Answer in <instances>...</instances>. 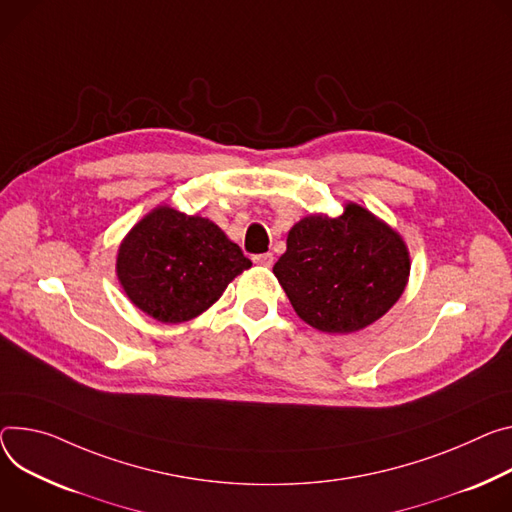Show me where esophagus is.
Returning a JSON list of instances; mask_svg holds the SVG:
<instances>
[{"mask_svg":"<svg viewBox=\"0 0 512 512\" xmlns=\"http://www.w3.org/2000/svg\"><path fill=\"white\" fill-rule=\"evenodd\" d=\"M253 261L261 267H271L273 265V255L271 253H261V255H255Z\"/></svg>","mask_w":512,"mask_h":512,"instance_id":"1","label":"esophagus"}]
</instances>
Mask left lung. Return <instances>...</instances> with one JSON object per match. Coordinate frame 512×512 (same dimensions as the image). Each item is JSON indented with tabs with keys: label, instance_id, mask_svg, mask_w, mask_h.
<instances>
[{
	"label": "left lung",
	"instance_id": "1",
	"mask_svg": "<svg viewBox=\"0 0 512 512\" xmlns=\"http://www.w3.org/2000/svg\"><path fill=\"white\" fill-rule=\"evenodd\" d=\"M296 314L322 333H355L402 296L410 259L390 226L357 204L337 218L306 216L273 265Z\"/></svg>",
	"mask_w": 512,
	"mask_h": 512
}]
</instances>
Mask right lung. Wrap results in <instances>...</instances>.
Masks as SVG:
<instances>
[{
	"instance_id": "obj_1",
	"label": "right lung",
	"mask_w": 512,
	"mask_h": 512,
	"mask_svg": "<svg viewBox=\"0 0 512 512\" xmlns=\"http://www.w3.org/2000/svg\"><path fill=\"white\" fill-rule=\"evenodd\" d=\"M241 247L208 218L161 206L138 222L120 245L118 280L143 312L185 322L208 310L228 282L249 269Z\"/></svg>"
}]
</instances>
